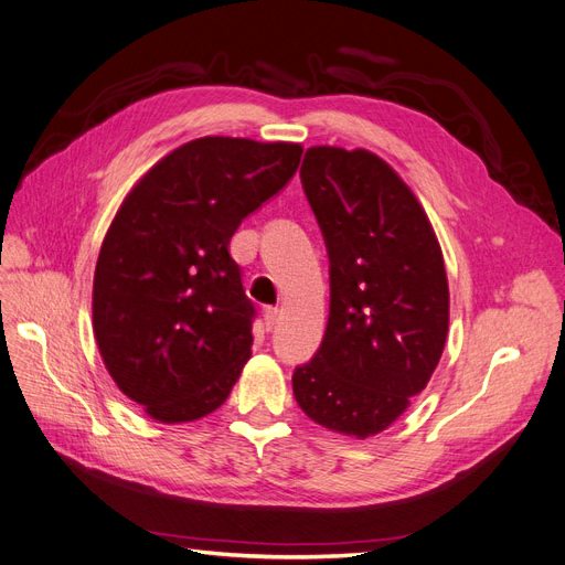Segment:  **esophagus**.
<instances>
[{
  "instance_id": "34e87169",
  "label": "esophagus",
  "mask_w": 565,
  "mask_h": 565,
  "mask_svg": "<svg viewBox=\"0 0 565 565\" xmlns=\"http://www.w3.org/2000/svg\"><path fill=\"white\" fill-rule=\"evenodd\" d=\"M263 319H265V330L277 328V323H279V309L277 307H267Z\"/></svg>"
}]
</instances>
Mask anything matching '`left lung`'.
<instances>
[{"mask_svg": "<svg viewBox=\"0 0 565 565\" xmlns=\"http://www.w3.org/2000/svg\"><path fill=\"white\" fill-rule=\"evenodd\" d=\"M300 181L330 260V315L294 372L300 409L365 440L386 430L440 363L449 286L419 200L380 156L311 146Z\"/></svg>", "mask_w": 565, "mask_h": 565, "instance_id": "8db88e82", "label": "left lung"}]
</instances>
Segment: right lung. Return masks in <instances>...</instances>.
I'll return each mask as SVG.
<instances>
[{
  "label": "right lung",
  "instance_id": "add662e5",
  "mask_svg": "<svg viewBox=\"0 0 565 565\" xmlns=\"http://www.w3.org/2000/svg\"><path fill=\"white\" fill-rule=\"evenodd\" d=\"M300 156V143L202 137L122 200L95 267L93 330L111 380L151 419H202L239 380L256 309L227 244Z\"/></svg>",
  "mask_w": 565,
  "mask_h": 565
}]
</instances>
